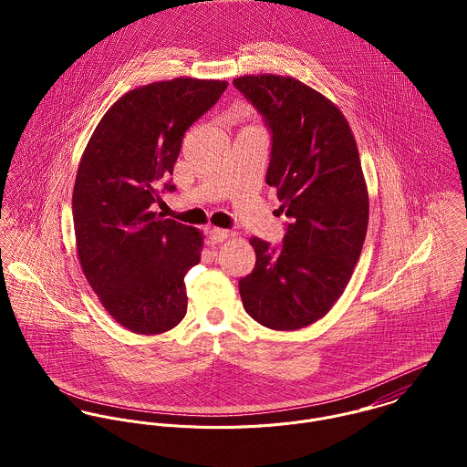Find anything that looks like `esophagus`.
Returning <instances> with one entry per match:
<instances>
[{
	"instance_id": "obj_1",
	"label": "esophagus",
	"mask_w": 467,
	"mask_h": 467,
	"mask_svg": "<svg viewBox=\"0 0 467 467\" xmlns=\"http://www.w3.org/2000/svg\"><path fill=\"white\" fill-rule=\"evenodd\" d=\"M208 235H210V239H212L213 243H223V241L228 239L232 234H230L228 230H223V228H212V230L208 232Z\"/></svg>"
}]
</instances>
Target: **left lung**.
<instances>
[{
    "label": "left lung",
    "instance_id": "8db88e82",
    "mask_svg": "<svg viewBox=\"0 0 467 467\" xmlns=\"http://www.w3.org/2000/svg\"><path fill=\"white\" fill-rule=\"evenodd\" d=\"M234 86L271 131L266 183L289 217L282 246L250 239L257 261L239 293L261 326L302 329L329 313L365 243L368 192L356 140L333 102L293 77L244 75Z\"/></svg>",
    "mask_w": 467,
    "mask_h": 467
}]
</instances>
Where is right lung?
<instances>
[{
    "label": "right lung",
    "instance_id": "right-lung-1",
    "mask_svg": "<svg viewBox=\"0 0 467 467\" xmlns=\"http://www.w3.org/2000/svg\"><path fill=\"white\" fill-rule=\"evenodd\" d=\"M226 80L178 77L131 89L102 117L78 163L73 226L78 263L106 311L136 334L176 327L187 313L185 275L200 263L202 234L152 210L185 131Z\"/></svg>",
    "mask_w": 467,
    "mask_h": 467
}]
</instances>
